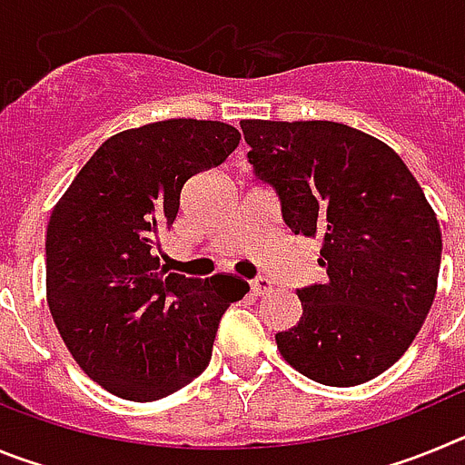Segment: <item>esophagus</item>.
I'll return each mask as SVG.
<instances>
[{
  "instance_id": "esophagus-1",
  "label": "esophagus",
  "mask_w": 465,
  "mask_h": 465,
  "mask_svg": "<svg viewBox=\"0 0 465 465\" xmlns=\"http://www.w3.org/2000/svg\"><path fill=\"white\" fill-rule=\"evenodd\" d=\"M252 291L256 295H262V293H268L270 289H272V283H270V279H265V277H256V279H252Z\"/></svg>"
}]
</instances>
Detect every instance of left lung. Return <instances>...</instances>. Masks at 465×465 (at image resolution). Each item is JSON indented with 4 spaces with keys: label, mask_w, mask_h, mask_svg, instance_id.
Listing matches in <instances>:
<instances>
[{
    "label": "left lung",
    "mask_w": 465,
    "mask_h": 465,
    "mask_svg": "<svg viewBox=\"0 0 465 465\" xmlns=\"http://www.w3.org/2000/svg\"><path fill=\"white\" fill-rule=\"evenodd\" d=\"M249 163L277 191L291 232L322 242L326 282L298 291L277 332L283 361L326 386H356L401 359L433 305L442 235L401 155L332 121H242Z\"/></svg>",
    "instance_id": "8db88e82"
}]
</instances>
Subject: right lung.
<instances>
[{"instance_id":"right-lung-1","label":"right lung","mask_w":465,"mask_h":465,"mask_svg":"<svg viewBox=\"0 0 465 465\" xmlns=\"http://www.w3.org/2000/svg\"><path fill=\"white\" fill-rule=\"evenodd\" d=\"M242 134L170 118L106 139L74 176L46 230V300L81 371L109 393L149 402L209 365L219 322L249 283L188 279L155 256L183 183L221 165Z\"/></svg>"}]
</instances>
